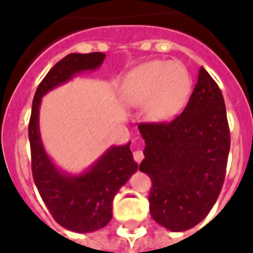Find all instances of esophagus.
I'll use <instances>...</instances> for the list:
<instances>
[{
    "mask_svg": "<svg viewBox=\"0 0 253 253\" xmlns=\"http://www.w3.org/2000/svg\"><path fill=\"white\" fill-rule=\"evenodd\" d=\"M134 159L136 163H140L144 159V154H143V151L140 148H135L134 151Z\"/></svg>",
    "mask_w": 253,
    "mask_h": 253,
    "instance_id": "1",
    "label": "esophagus"
}]
</instances>
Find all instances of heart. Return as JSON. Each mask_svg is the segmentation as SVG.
Wrapping results in <instances>:
<instances>
[{
  "mask_svg": "<svg viewBox=\"0 0 253 253\" xmlns=\"http://www.w3.org/2000/svg\"><path fill=\"white\" fill-rule=\"evenodd\" d=\"M190 89L192 79L181 63L154 60L127 75L121 94L130 106L144 107L150 121L166 122L182 110Z\"/></svg>",
  "mask_w": 253,
  "mask_h": 253,
  "instance_id": "b5f03b06",
  "label": "heart"
}]
</instances>
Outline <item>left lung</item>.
<instances>
[{
	"mask_svg": "<svg viewBox=\"0 0 253 253\" xmlns=\"http://www.w3.org/2000/svg\"><path fill=\"white\" fill-rule=\"evenodd\" d=\"M144 147L140 172L152 180L151 216L173 232L205 219L223 186L230 130L223 95L200 68L185 110L169 123H140Z\"/></svg>",
	"mask_w": 253,
	"mask_h": 253,
	"instance_id": "1",
	"label": "left lung"
}]
</instances>
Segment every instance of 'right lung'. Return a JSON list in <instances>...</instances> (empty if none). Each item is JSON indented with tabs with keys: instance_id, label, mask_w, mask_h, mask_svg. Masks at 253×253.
Segmentation results:
<instances>
[{
	"instance_id": "right-lung-1",
	"label": "right lung",
	"mask_w": 253,
	"mask_h": 253,
	"mask_svg": "<svg viewBox=\"0 0 253 253\" xmlns=\"http://www.w3.org/2000/svg\"><path fill=\"white\" fill-rule=\"evenodd\" d=\"M102 52L69 53L53 65L38 86L29 123L33 177L42 200L53 219L71 231L86 234L105 227L113 216V200L138 170L130 143L111 146L84 172L61 170L45 152L39 130L42 98L55 87L86 71H97L105 60Z\"/></svg>"
}]
</instances>
